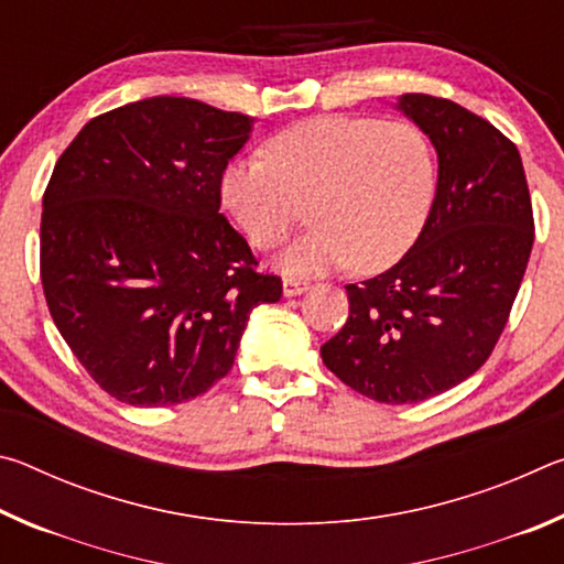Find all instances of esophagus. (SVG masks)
Segmentation results:
<instances>
[{
	"label": "esophagus",
	"instance_id": "34e87169",
	"mask_svg": "<svg viewBox=\"0 0 564 564\" xmlns=\"http://www.w3.org/2000/svg\"><path fill=\"white\" fill-rule=\"evenodd\" d=\"M311 289V283L308 281H301V279H289V275H285L283 279V295H301V293H305Z\"/></svg>",
	"mask_w": 564,
	"mask_h": 564
}]
</instances>
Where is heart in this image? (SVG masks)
<instances>
[{
  "label": "heart",
  "mask_w": 564,
  "mask_h": 564,
  "mask_svg": "<svg viewBox=\"0 0 564 564\" xmlns=\"http://www.w3.org/2000/svg\"><path fill=\"white\" fill-rule=\"evenodd\" d=\"M265 156L224 169L221 202L261 251L281 246L311 202L308 234L279 265L318 275L352 263L360 273L393 265L431 216L437 166L415 123L373 117H313L265 141Z\"/></svg>",
  "instance_id": "heart-1"
}]
</instances>
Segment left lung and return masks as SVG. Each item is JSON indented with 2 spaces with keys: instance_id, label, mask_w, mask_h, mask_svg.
Returning a JSON list of instances; mask_svg holds the SVG:
<instances>
[{
  "instance_id": "obj_1",
  "label": "left lung",
  "mask_w": 564,
  "mask_h": 564,
  "mask_svg": "<svg viewBox=\"0 0 564 564\" xmlns=\"http://www.w3.org/2000/svg\"><path fill=\"white\" fill-rule=\"evenodd\" d=\"M395 109L437 154L431 216L393 269L346 285V326L321 346L330 373L388 405L445 393L488 360L534 241L528 178L508 137L427 94H403Z\"/></svg>"
}]
</instances>
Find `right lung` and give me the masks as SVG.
<instances>
[{"mask_svg":"<svg viewBox=\"0 0 564 564\" xmlns=\"http://www.w3.org/2000/svg\"><path fill=\"white\" fill-rule=\"evenodd\" d=\"M253 119L186 97L101 113L54 166L42 202V285L62 338L121 403L176 405L234 366L256 273L221 214V176Z\"/></svg>","mask_w":564,"mask_h":564,"instance_id":"1","label":"right lung"}]
</instances>
